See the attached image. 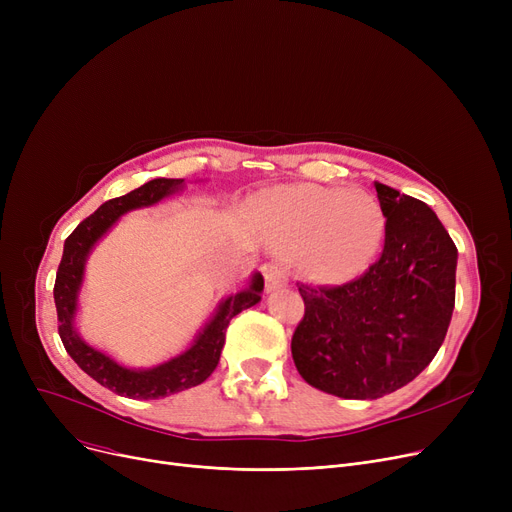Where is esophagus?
<instances>
[{
  "label": "esophagus",
  "mask_w": 512,
  "mask_h": 512,
  "mask_svg": "<svg viewBox=\"0 0 512 512\" xmlns=\"http://www.w3.org/2000/svg\"><path fill=\"white\" fill-rule=\"evenodd\" d=\"M263 274H265V290L267 292L280 290L288 284V276L284 272V267H280V265H267Z\"/></svg>",
  "instance_id": "obj_1"
}]
</instances>
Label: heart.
Returning a JSON list of instances; mask_svg holds the SVG:
<instances>
[{"mask_svg": "<svg viewBox=\"0 0 512 512\" xmlns=\"http://www.w3.org/2000/svg\"><path fill=\"white\" fill-rule=\"evenodd\" d=\"M257 211L280 249L303 253L305 272L317 282L357 280L384 245L386 213L363 191L284 186L263 195Z\"/></svg>", "mask_w": 512, "mask_h": 512, "instance_id": "1", "label": "heart"}]
</instances>
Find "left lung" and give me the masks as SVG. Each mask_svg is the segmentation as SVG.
Instances as JSON below:
<instances>
[{
	"mask_svg": "<svg viewBox=\"0 0 512 512\" xmlns=\"http://www.w3.org/2000/svg\"><path fill=\"white\" fill-rule=\"evenodd\" d=\"M386 213L382 257L342 286L301 284L305 317L292 336L301 378L340 398L375 400L413 382L450 326L452 238L432 207L375 182Z\"/></svg>",
	"mask_w": 512,
	"mask_h": 512,
	"instance_id": "obj_1",
	"label": "left lung"
}]
</instances>
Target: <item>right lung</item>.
I'll list each match as a JSON object with an SVG mask.
<instances>
[{"mask_svg": "<svg viewBox=\"0 0 512 512\" xmlns=\"http://www.w3.org/2000/svg\"><path fill=\"white\" fill-rule=\"evenodd\" d=\"M182 186L184 180L178 178H155L124 197L105 201L87 220L80 222L64 242V255L56 274V286H53L60 338L66 353L80 369L91 375L95 382L120 396L155 400L203 384L220 363L230 319L261 301L263 276L255 272L245 288L228 294L226 299L220 301L218 309L199 330L191 346L184 348L180 355L153 367H126L114 357L91 346L78 334V294L85 282L87 259L97 242L120 222L122 215L134 209L153 207L180 193Z\"/></svg>", "mask_w": 512, "mask_h": 512, "instance_id": "add662e5", "label": "right lung"}]
</instances>
